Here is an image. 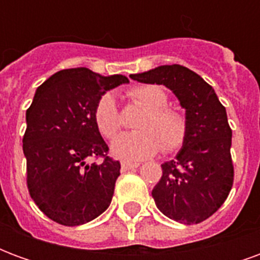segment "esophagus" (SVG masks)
I'll return each instance as SVG.
<instances>
[{
	"label": "esophagus",
	"instance_id": "obj_1",
	"mask_svg": "<svg viewBox=\"0 0 260 260\" xmlns=\"http://www.w3.org/2000/svg\"><path fill=\"white\" fill-rule=\"evenodd\" d=\"M121 167H122V170H124V171H126V170H134V169H138V167H139V163L122 161V163H121Z\"/></svg>",
	"mask_w": 260,
	"mask_h": 260
}]
</instances>
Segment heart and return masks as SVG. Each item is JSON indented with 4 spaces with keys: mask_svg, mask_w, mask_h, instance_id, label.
Returning a JSON list of instances; mask_svg holds the SVG:
<instances>
[{
    "mask_svg": "<svg viewBox=\"0 0 260 260\" xmlns=\"http://www.w3.org/2000/svg\"><path fill=\"white\" fill-rule=\"evenodd\" d=\"M134 102L146 110L136 128L138 132H125L111 142V153L122 160H143L163 152L173 153L182 147L188 136L185 115L167 107L169 96L157 85H143L129 91ZM94 121L106 138H113L121 126L118 107L113 94L100 97L94 108Z\"/></svg>",
    "mask_w": 260,
    "mask_h": 260,
    "instance_id": "1",
    "label": "heart"
}]
</instances>
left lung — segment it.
Returning <instances> with one entry per match:
<instances>
[{
    "label": "left lung",
    "mask_w": 260,
    "mask_h": 260,
    "mask_svg": "<svg viewBox=\"0 0 260 260\" xmlns=\"http://www.w3.org/2000/svg\"><path fill=\"white\" fill-rule=\"evenodd\" d=\"M134 80L164 85L185 108L188 136L174 160L161 164L163 175L153 188L156 206L164 216L198 224L212 216L227 199L233 181V131L214 89L182 65H161L131 75Z\"/></svg>",
    "instance_id": "1"
}]
</instances>
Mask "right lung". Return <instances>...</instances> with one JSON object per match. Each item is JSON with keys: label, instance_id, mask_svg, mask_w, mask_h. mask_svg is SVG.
Listing matches in <instances>:
<instances>
[{"label": "right lung", "instance_id": "obj_1", "mask_svg": "<svg viewBox=\"0 0 260 260\" xmlns=\"http://www.w3.org/2000/svg\"><path fill=\"white\" fill-rule=\"evenodd\" d=\"M129 80L90 69H62L37 87L26 111L23 154L31 199L48 218L75 227L100 216L111 203L121 164L94 121L100 97ZM103 157L102 164L87 161Z\"/></svg>", "mask_w": 260, "mask_h": 260}]
</instances>
